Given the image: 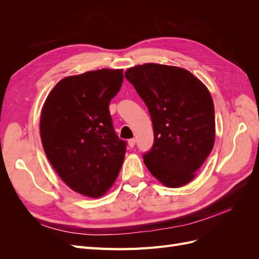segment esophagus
<instances>
[{
    "label": "esophagus",
    "instance_id": "obj_1",
    "mask_svg": "<svg viewBox=\"0 0 259 259\" xmlns=\"http://www.w3.org/2000/svg\"><path fill=\"white\" fill-rule=\"evenodd\" d=\"M135 143H136L135 138H131V139H128V146H130L131 148H133V147L135 146Z\"/></svg>",
    "mask_w": 259,
    "mask_h": 259
}]
</instances>
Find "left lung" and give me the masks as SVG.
Segmentation results:
<instances>
[{
	"mask_svg": "<svg viewBox=\"0 0 259 259\" xmlns=\"http://www.w3.org/2000/svg\"><path fill=\"white\" fill-rule=\"evenodd\" d=\"M124 74L151 116L154 142L143 156L146 166L168 188L190 183L215 140L214 103L206 86L174 66L145 64Z\"/></svg>",
	"mask_w": 259,
	"mask_h": 259,
	"instance_id": "left-lung-1",
	"label": "left lung"
}]
</instances>
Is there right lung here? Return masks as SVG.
I'll return each instance as SVG.
<instances>
[{"label":"right lung","instance_id":"obj_1","mask_svg":"<svg viewBox=\"0 0 259 259\" xmlns=\"http://www.w3.org/2000/svg\"><path fill=\"white\" fill-rule=\"evenodd\" d=\"M123 79L122 69L67 76L55 85L42 109L45 154L65 184L86 197L105 194L124 161L126 142L117 137L109 111Z\"/></svg>","mask_w":259,"mask_h":259}]
</instances>
